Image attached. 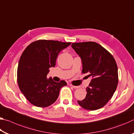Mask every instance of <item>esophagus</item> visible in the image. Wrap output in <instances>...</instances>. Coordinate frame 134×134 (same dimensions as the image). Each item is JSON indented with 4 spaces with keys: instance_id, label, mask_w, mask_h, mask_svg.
<instances>
[{
    "instance_id": "1",
    "label": "esophagus",
    "mask_w": 134,
    "mask_h": 134,
    "mask_svg": "<svg viewBox=\"0 0 134 134\" xmlns=\"http://www.w3.org/2000/svg\"><path fill=\"white\" fill-rule=\"evenodd\" d=\"M70 86H72V87L74 88V89H78L79 88V86H74V85H70Z\"/></svg>"
}]
</instances>
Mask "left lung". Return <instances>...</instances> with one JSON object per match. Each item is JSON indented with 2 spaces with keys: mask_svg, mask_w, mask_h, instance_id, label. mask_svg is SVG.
<instances>
[{
  "mask_svg": "<svg viewBox=\"0 0 134 134\" xmlns=\"http://www.w3.org/2000/svg\"><path fill=\"white\" fill-rule=\"evenodd\" d=\"M71 47L82 61V73H88L92 78L86 88V97L77 102L87 110L100 109L116 89L118 72L116 61L109 52L96 42L72 43Z\"/></svg>",
  "mask_w": 134,
  "mask_h": 134,
  "instance_id": "left-lung-1",
  "label": "left lung"
}]
</instances>
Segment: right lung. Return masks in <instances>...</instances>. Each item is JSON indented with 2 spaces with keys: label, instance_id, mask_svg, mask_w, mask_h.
Here are the masks:
<instances>
[{
  "label": "right lung",
  "instance_id": "add662e5",
  "mask_svg": "<svg viewBox=\"0 0 134 134\" xmlns=\"http://www.w3.org/2000/svg\"><path fill=\"white\" fill-rule=\"evenodd\" d=\"M71 42L40 40L32 42L22 53L17 70L21 92L33 105L45 108L57 100L64 80L55 82L47 79L49 68L55 65L58 54Z\"/></svg>",
  "mask_w": 134,
  "mask_h": 134
}]
</instances>
